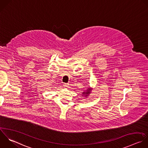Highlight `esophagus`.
I'll list each match as a JSON object with an SVG mask.
<instances>
[{
	"label": "esophagus",
	"instance_id": "esophagus-1",
	"mask_svg": "<svg viewBox=\"0 0 148 148\" xmlns=\"http://www.w3.org/2000/svg\"><path fill=\"white\" fill-rule=\"evenodd\" d=\"M63 86H64V87L67 88H69V84H67V83H64V84H63Z\"/></svg>",
	"mask_w": 148,
	"mask_h": 148
}]
</instances>
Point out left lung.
<instances>
[{"mask_svg": "<svg viewBox=\"0 0 148 148\" xmlns=\"http://www.w3.org/2000/svg\"><path fill=\"white\" fill-rule=\"evenodd\" d=\"M88 90V92H86L85 94H88V93H89V91H90V89H89L88 90ZM83 94H85V93H83Z\"/></svg>", "mask_w": 148, "mask_h": 148, "instance_id": "obj_1", "label": "left lung"}]
</instances>
